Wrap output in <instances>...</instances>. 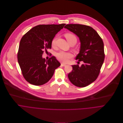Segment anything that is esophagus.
Here are the masks:
<instances>
[{
  "label": "esophagus",
  "instance_id": "34e87169",
  "mask_svg": "<svg viewBox=\"0 0 123 123\" xmlns=\"http://www.w3.org/2000/svg\"><path fill=\"white\" fill-rule=\"evenodd\" d=\"M61 65H62V66H65L66 65H65V64H64V63H61Z\"/></svg>",
  "mask_w": 123,
  "mask_h": 123
}]
</instances>
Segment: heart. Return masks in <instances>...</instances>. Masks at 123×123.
Returning <instances> with one entry per match:
<instances>
[{"instance_id":"heart-1","label":"heart","mask_w":123,"mask_h":123,"mask_svg":"<svg viewBox=\"0 0 123 123\" xmlns=\"http://www.w3.org/2000/svg\"><path fill=\"white\" fill-rule=\"evenodd\" d=\"M64 36L66 38V40H67L68 42L70 45H74L77 43V38L76 36V35H74L73 34L71 33H67L64 34ZM56 39L57 37H54L51 41V44L53 47L55 46L56 44ZM56 56L58 60H59V61L63 63H66L69 61L70 59L72 58V55L71 53H70L61 51L56 53Z\"/></svg>"}]
</instances>
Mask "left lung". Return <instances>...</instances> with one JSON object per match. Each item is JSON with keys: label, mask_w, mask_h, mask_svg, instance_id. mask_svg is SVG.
<instances>
[{"label": "left lung", "mask_w": 123, "mask_h": 123, "mask_svg": "<svg viewBox=\"0 0 123 123\" xmlns=\"http://www.w3.org/2000/svg\"><path fill=\"white\" fill-rule=\"evenodd\" d=\"M77 35L81 43L80 53L76 60L83 62L81 66L72 65L68 74L70 82L78 87H85L98 77L104 62V43L101 37L91 27L80 24H68L64 27Z\"/></svg>", "instance_id": "1"}]
</instances>
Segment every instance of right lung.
Listing matches in <instances>:
<instances>
[{"label": "right lung", "instance_id": "1", "mask_svg": "<svg viewBox=\"0 0 123 123\" xmlns=\"http://www.w3.org/2000/svg\"><path fill=\"white\" fill-rule=\"evenodd\" d=\"M65 24L40 25L32 28L21 39L18 60L25 79L29 83L40 86L47 83L61 64L54 56L47 61L43 52L51 49V41Z\"/></svg>", "mask_w": 123, "mask_h": 123}]
</instances>
